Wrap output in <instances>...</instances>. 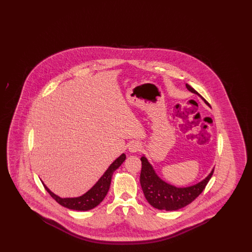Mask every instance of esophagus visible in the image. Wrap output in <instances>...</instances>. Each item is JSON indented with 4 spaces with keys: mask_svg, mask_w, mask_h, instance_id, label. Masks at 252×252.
Masks as SVG:
<instances>
[{
    "mask_svg": "<svg viewBox=\"0 0 252 252\" xmlns=\"http://www.w3.org/2000/svg\"><path fill=\"white\" fill-rule=\"evenodd\" d=\"M141 144L138 142H131L130 144H128V150L131 153H136L141 149Z\"/></svg>",
    "mask_w": 252,
    "mask_h": 252,
    "instance_id": "esophagus-1",
    "label": "esophagus"
}]
</instances>
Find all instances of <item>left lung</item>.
<instances>
[{"mask_svg":"<svg viewBox=\"0 0 252 252\" xmlns=\"http://www.w3.org/2000/svg\"><path fill=\"white\" fill-rule=\"evenodd\" d=\"M186 88L189 92L196 95H201L192 89L190 85L186 84ZM201 99H203L201 97ZM204 100V99H203ZM205 104H209L204 100ZM142 160V171L140 182L144 192V196L148 203L158 210L164 211H177L192 202L201 192H203L209 180H211L214 169L204 180L187 187H176L166 181L161 180L148 161L146 157L143 155Z\"/></svg>","mask_w":252,"mask_h":252,"instance_id":"1","label":"left lung"}]
</instances>
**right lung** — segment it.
<instances>
[{
  "label": "right lung",
  "mask_w": 252,
  "mask_h": 252,
  "mask_svg": "<svg viewBox=\"0 0 252 252\" xmlns=\"http://www.w3.org/2000/svg\"><path fill=\"white\" fill-rule=\"evenodd\" d=\"M126 159V154L123 153L120 157H118L106 170V172L103 174V176L98 180L95 184L88 191L85 192L84 194L77 196V197H60L57 195L56 193L52 192L48 187L42 182L44 188L46 191L50 193V195L61 206L74 210V211H89L103 201L105 196L107 195L110 182H111V178L116 169L120 167L122 163Z\"/></svg>",
  "instance_id": "1"
}]
</instances>
